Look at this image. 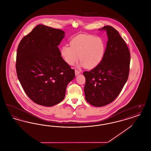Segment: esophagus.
<instances>
[{"label": "esophagus", "instance_id": "34e87169", "mask_svg": "<svg viewBox=\"0 0 151 151\" xmlns=\"http://www.w3.org/2000/svg\"><path fill=\"white\" fill-rule=\"evenodd\" d=\"M75 75H76V76H77V75H78L80 73V71H79V70H75Z\"/></svg>", "mask_w": 151, "mask_h": 151}]
</instances>
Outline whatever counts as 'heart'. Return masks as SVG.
<instances>
[{
  "label": "heart",
  "instance_id": "1",
  "mask_svg": "<svg viewBox=\"0 0 151 151\" xmlns=\"http://www.w3.org/2000/svg\"><path fill=\"white\" fill-rule=\"evenodd\" d=\"M70 45L62 47L60 53L65 62L73 65L79 59L80 65L93 68L101 62L106 51V44L100 37L92 35H79L73 37Z\"/></svg>",
  "mask_w": 151,
  "mask_h": 151
}]
</instances>
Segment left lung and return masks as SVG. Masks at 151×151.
<instances>
[{
    "label": "left lung",
    "mask_w": 151,
    "mask_h": 151,
    "mask_svg": "<svg viewBox=\"0 0 151 151\" xmlns=\"http://www.w3.org/2000/svg\"><path fill=\"white\" fill-rule=\"evenodd\" d=\"M108 41L104 57L89 71H84L86 100L91 105L101 107L118 97L129 75L130 52L124 40L113 27L106 25Z\"/></svg>",
    "instance_id": "8db88e82"
}]
</instances>
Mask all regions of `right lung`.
Segmentation results:
<instances>
[{
	"instance_id": "1",
	"label": "right lung",
	"mask_w": 151,
	"mask_h": 151,
	"mask_svg": "<svg viewBox=\"0 0 151 151\" xmlns=\"http://www.w3.org/2000/svg\"><path fill=\"white\" fill-rule=\"evenodd\" d=\"M64 35L60 29L40 24L18 46L17 78L25 93L38 105L52 106L60 102L68 84L75 76L58 47Z\"/></svg>"
}]
</instances>
